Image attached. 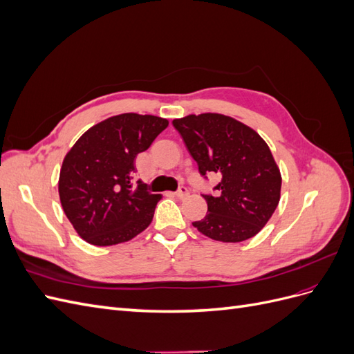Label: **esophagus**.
<instances>
[{"label": "esophagus", "mask_w": 354, "mask_h": 354, "mask_svg": "<svg viewBox=\"0 0 354 354\" xmlns=\"http://www.w3.org/2000/svg\"><path fill=\"white\" fill-rule=\"evenodd\" d=\"M187 195H189V190H187V187H185V186H180V187H178V190L176 192V196H177V198H180V199L186 198Z\"/></svg>", "instance_id": "1"}]
</instances>
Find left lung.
Instances as JSON below:
<instances>
[{
    "label": "left lung",
    "mask_w": 354,
    "mask_h": 354,
    "mask_svg": "<svg viewBox=\"0 0 354 354\" xmlns=\"http://www.w3.org/2000/svg\"><path fill=\"white\" fill-rule=\"evenodd\" d=\"M189 153L203 178L221 177L217 195H202L207 216L192 224L220 242L255 236L270 220L281 199L282 177L269 146L252 128L220 113L189 115L174 120Z\"/></svg>",
    "instance_id": "obj_1"
}]
</instances>
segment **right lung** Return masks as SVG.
<instances>
[{
    "label": "right lung",
    "mask_w": 354,
    "mask_h": 354,
    "mask_svg": "<svg viewBox=\"0 0 354 354\" xmlns=\"http://www.w3.org/2000/svg\"><path fill=\"white\" fill-rule=\"evenodd\" d=\"M168 127L164 118L122 113L85 131L63 159L59 196L80 236L95 246L127 242L151 224L160 195L137 181L136 156Z\"/></svg>",
    "instance_id": "add662e5"
}]
</instances>
